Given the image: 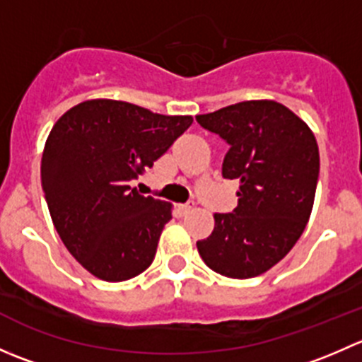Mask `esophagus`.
<instances>
[{
	"instance_id": "esophagus-1",
	"label": "esophagus",
	"mask_w": 362,
	"mask_h": 362,
	"mask_svg": "<svg viewBox=\"0 0 362 362\" xmlns=\"http://www.w3.org/2000/svg\"><path fill=\"white\" fill-rule=\"evenodd\" d=\"M194 204H196V203L192 202V199H189L187 203H182V204H180V211H182V214H184V215L191 214V211L194 210Z\"/></svg>"
}]
</instances>
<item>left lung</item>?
<instances>
[{
    "mask_svg": "<svg viewBox=\"0 0 362 362\" xmlns=\"http://www.w3.org/2000/svg\"><path fill=\"white\" fill-rule=\"evenodd\" d=\"M229 151L222 177L240 182L238 206L215 214L199 240L204 264L229 279H252L282 261L312 214L319 147L310 127L276 101H242L196 117Z\"/></svg>",
    "mask_w": 362,
    "mask_h": 362,
    "instance_id": "1",
    "label": "left lung"
}]
</instances>
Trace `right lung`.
Masks as SVG:
<instances>
[{
	"label": "right lung",
	"instance_id": "right-lung-1",
	"mask_svg": "<svg viewBox=\"0 0 362 362\" xmlns=\"http://www.w3.org/2000/svg\"><path fill=\"white\" fill-rule=\"evenodd\" d=\"M191 124V115L93 100L52 127L42 156L45 202L69 254L94 276L122 282L152 264L171 204L129 184Z\"/></svg>",
	"mask_w": 362,
	"mask_h": 362
}]
</instances>
